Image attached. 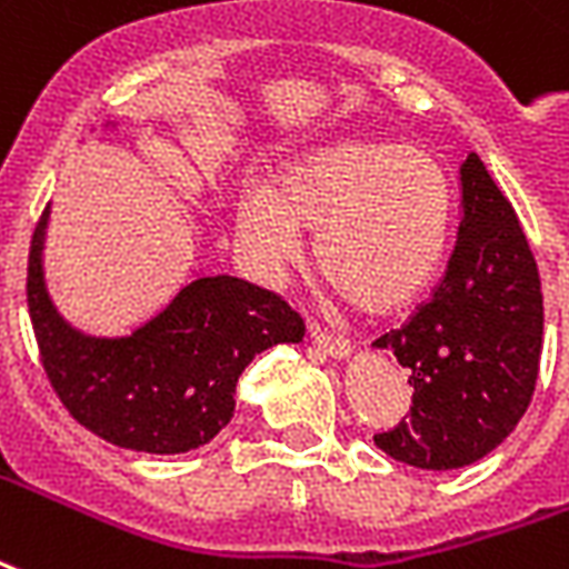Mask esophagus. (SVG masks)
I'll return each mask as SVG.
<instances>
[{
  "mask_svg": "<svg viewBox=\"0 0 569 569\" xmlns=\"http://www.w3.org/2000/svg\"><path fill=\"white\" fill-rule=\"evenodd\" d=\"M307 338L313 340V347H319L326 356H331V359H349L352 356V347H349L347 340H340V338H331L328 331H322L319 326H307Z\"/></svg>",
  "mask_w": 569,
  "mask_h": 569,
  "instance_id": "34e87169",
  "label": "esophagus"
}]
</instances>
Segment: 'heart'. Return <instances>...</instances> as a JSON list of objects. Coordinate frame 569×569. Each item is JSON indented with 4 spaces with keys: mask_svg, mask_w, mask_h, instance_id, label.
<instances>
[{
    "mask_svg": "<svg viewBox=\"0 0 569 569\" xmlns=\"http://www.w3.org/2000/svg\"><path fill=\"white\" fill-rule=\"evenodd\" d=\"M238 226L268 277L305 262V231H319L317 264L338 296L395 313L443 264L452 189L422 147L338 141L289 162L273 187L247 189Z\"/></svg>",
    "mask_w": 569,
    "mask_h": 569,
    "instance_id": "1",
    "label": "heart"
}]
</instances>
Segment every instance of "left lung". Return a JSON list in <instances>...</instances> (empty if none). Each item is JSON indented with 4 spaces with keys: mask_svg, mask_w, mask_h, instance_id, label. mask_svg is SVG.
Returning a JSON list of instances; mask_svg holds the SVG:
<instances>
[{
    "mask_svg": "<svg viewBox=\"0 0 569 569\" xmlns=\"http://www.w3.org/2000/svg\"><path fill=\"white\" fill-rule=\"evenodd\" d=\"M456 250L428 305L373 340L410 368V419L373 437L386 456L422 470H458L495 452L537 386L542 292L516 210L470 153L458 168Z\"/></svg>",
    "mask_w": 569,
    "mask_h": 569,
    "instance_id": "1",
    "label": "left lung"
}]
</instances>
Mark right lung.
Wrapping results in <instances>:
<instances>
[{
  "mask_svg": "<svg viewBox=\"0 0 569 569\" xmlns=\"http://www.w3.org/2000/svg\"><path fill=\"white\" fill-rule=\"evenodd\" d=\"M48 226L50 208L32 234L27 280L41 361L66 410L120 449L180 456L210 443L234 416L243 368L268 347L305 338L301 317L273 292L204 268L129 335H90L50 298Z\"/></svg>",
  "mask_w": 569,
  "mask_h": 569,
  "instance_id": "obj_1",
  "label": "right lung"
}]
</instances>
